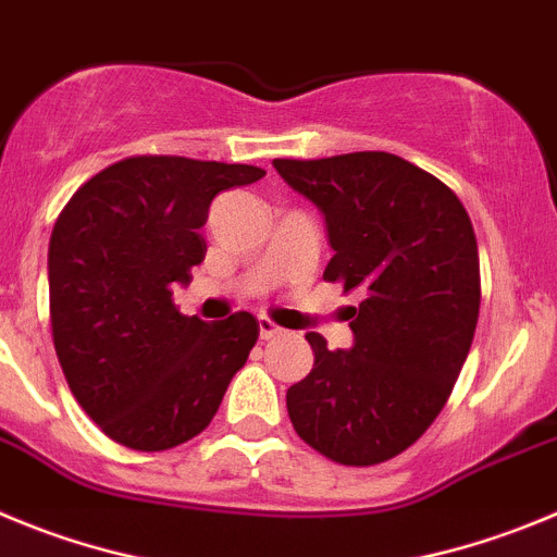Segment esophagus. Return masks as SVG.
<instances>
[{"label":"esophagus","instance_id":"1","mask_svg":"<svg viewBox=\"0 0 557 557\" xmlns=\"http://www.w3.org/2000/svg\"><path fill=\"white\" fill-rule=\"evenodd\" d=\"M258 330H260V338H263V341L280 338V335L285 333L283 327H277V324H274L272 319H267V315H260V319H258Z\"/></svg>","mask_w":557,"mask_h":557}]
</instances>
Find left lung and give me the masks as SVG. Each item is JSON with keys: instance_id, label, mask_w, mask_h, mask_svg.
<instances>
[{"instance_id": "8db88e82", "label": "left lung", "mask_w": 557, "mask_h": 557, "mask_svg": "<svg viewBox=\"0 0 557 557\" xmlns=\"http://www.w3.org/2000/svg\"><path fill=\"white\" fill-rule=\"evenodd\" d=\"M322 210L333 247L324 280L358 290L352 347L308 333L313 369L285 394L294 430L344 466L408 449L433 424L460 374L480 313V260L460 199L388 152L274 160Z\"/></svg>"}]
</instances>
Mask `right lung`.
<instances>
[{"instance_id": "obj_1", "label": "right lung", "mask_w": 557, "mask_h": 557, "mask_svg": "<svg viewBox=\"0 0 557 557\" xmlns=\"http://www.w3.org/2000/svg\"><path fill=\"white\" fill-rule=\"evenodd\" d=\"M263 169L144 154L113 163L69 199L49 238L52 338L69 388L104 435L141 453L172 449L210 424L258 341L255 315H183L219 191Z\"/></svg>"}]
</instances>
